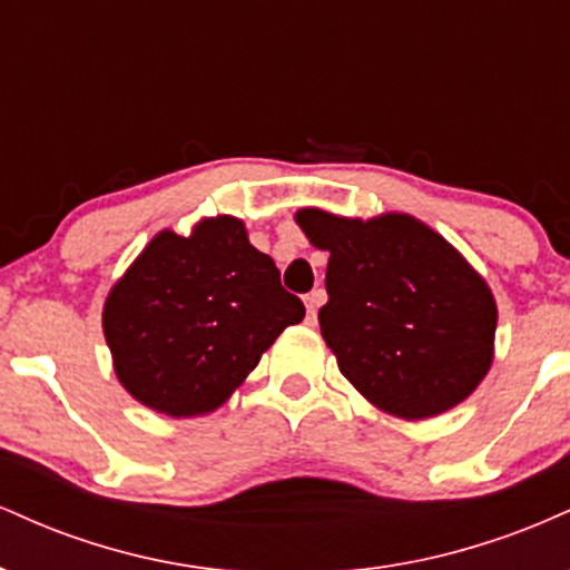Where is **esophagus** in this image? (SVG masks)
I'll return each mask as SVG.
<instances>
[{
	"mask_svg": "<svg viewBox=\"0 0 570 570\" xmlns=\"http://www.w3.org/2000/svg\"><path fill=\"white\" fill-rule=\"evenodd\" d=\"M326 299V292L324 289H313L311 294L305 297V307H307V322H316L318 316V307L324 305Z\"/></svg>",
	"mask_w": 570,
	"mask_h": 570,
	"instance_id": "1",
	"label": "esophagus"
}]
</instances>
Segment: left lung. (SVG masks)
I'll list each match as a JSON object with an SVG mask.
<instances>
[{
  "label": "left lung",
  "mask_w": 570,
  "mask_h": 570,
  "mask_svg": "<svg viewBox=\"0 0 570 570\" xmlns=\"http://www.w3.org/2000/svg\"><path fill=\"white\" fill-rule=\"evenodd\" d=\"M294 222L330 254L318 324L358 394L402 421L474 394L493 364L499 307L450 240L399 212L362 219L307 206Z\"/></svg>",
  "instance_id": "left-lung-1"
}]
</instances>
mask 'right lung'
Returning a JSON list of instances; mask_svg holds the SVG:
<instances>
[{
    "mask_svg": "<svg viewBox=\"0 0 570 570\" xmlns=\"http://www.w3.org/2000/svg\"><path fill=\"white\" fill-rule=\"evenodd\" d=\"M305 307L281 286L244 219L203 217L160 230L115 281L101 326L117 381L168 417L219 410Z\"/></svg>",
    "mask_w": 570,
    "mask_h": 570,
    "instance_id": "obj_1",
    "label": "right lung"
}]
</instances>
